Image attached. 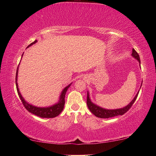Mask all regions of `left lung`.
<instances>
[{"instance_id":"obj_1","label":"left lung","mask_w":156,"mask_h":156,"mask_svg":"<svg viewBox=\"0 0 156 156\" xmlns=\"http://www.w3.org/2000/svg\"><path fill=\"white\" fill-rule=\"evenodd\" d=\"M132 56H133L135 58L138 60L139 62L140 63V56L138 53L136 52L135 49L133 48V50H132ZM139 93V92H138ZM138 93L136 94V96L135 98L133 99V100L130 102V104H129L127 106H126L125 107L122 108V109H113V110H109V109H102V108L100 107L97 105H94L93 102H91L90 100V98H89V93L87 92V107L89 108V109L90 110V112L94 113V114L98 118H112V117H114V116H117V115H123L125 114L126 112H127L129 110V109L132 107V105L135 102L136 100L138 97Z\"/></svg>"}]
</instances>
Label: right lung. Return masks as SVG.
<instances>
[{"label": "right lung", "mask_w": 156, "mask_h": 156, "mask_svg": "<svg viewBox=\"0 0 156 156\" xmlns=\"http://www.w3.org/2000/svg\"><path fill=\"white\" fill-rule=\"evenodd\" d=\"M37 41L36 40L33 43H31L30 45H32L33 44L36 43ZM28 46V47H29ZM22 55V56H23ZM18 69L17 68L16 70V89H17V92L18 96H19L20 99L22 102V103L23 105V106L25 107V108L27 109L29 112H30L33 114L36 115L37 116H39L41 118H54L56 117L57 115H58L60 113L62 112V111L64 109V105L65 103V94L66 92H67L68 88L69 87L71 84H69L67 87L63 89L62 91V94L60 95V101L58 104H56L55 105H53L51 107H34L31 105L30 104H28L25 100L23 99V98L21 96L20 93L19 92V89H18V83H17V76H18Z\"/></svg>", "instance_id": "1"}]
</instances>
